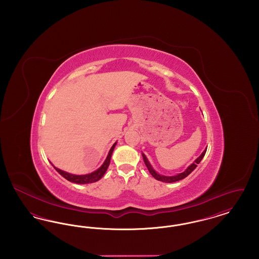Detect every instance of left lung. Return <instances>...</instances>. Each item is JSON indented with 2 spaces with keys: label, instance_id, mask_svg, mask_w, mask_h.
<instances>
[{
  "label": "left lung",
  "instance_id": "obj_1",
  "mask_svg": "<svg viewBox=\"0 0 259 259\" xmlns=\"http://www.w3.org/2000/svg\"><path fill=\"white\" fill-rule=\"evenodd\" d=\"M206 151H207V148L202 152V154L198 157L197 159L194 161V162L185 170V172H181V174H179V175H177V176H172V177L162 176V175L157 174V172H155V171L152 169V167L150 166V164H149V162H148V158L146 157V155H145L144 153H143L142 155H143V159H144V162H145L146 166L148 167V171H149V172L151 174V176H152L154 179H156L157 181L163 182V183H175V182H178V181H181V180L185 179L190 172H192V171L197 167V164H199L200 161L202 160V158L204 157Z\"/></svg>",
  "mask_w": 259,
  "mask_h": 259
}]
</instances>
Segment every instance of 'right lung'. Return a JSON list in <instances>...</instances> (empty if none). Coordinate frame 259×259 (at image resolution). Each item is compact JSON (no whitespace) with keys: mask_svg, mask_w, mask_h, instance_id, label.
Segmentation results:
<instances>
[{"mask_svg":"<svg viewBox=\"0 0 259 259\" xmlns=\"http://www.w3.org/2000/svg\"><path fill=\"white\" fill-rule=\"evenodd\" d=\"M116 143L113 144V146L111 147V150L107 156V159L103 163V165L99 168L98 170H96L95 172H91V174H87V175H81V176H77V175H73L70 172H64L60 169L54 167V169L61 175L63 178H65L66 180H68L69 182H72L74 184H79V185H84V184H92L99 181L100 179H102V177L105 175V172L107 171L110 162H111V154L112 151L114 149Z\"/></svg>","mask_w":259,"mask_h":259,"instance_id":"add662e5","label":"right lung"}]
</instances>
